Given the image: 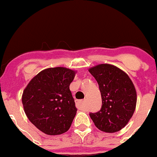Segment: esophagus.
<instances>
[{
    "label": "esophagus",
    "mask_w": 157,
    "mask_h": 157,
    "mask_svg": "<svg viewBox=\"0 0 157 157\" xmlns=\"http://www.w3.org/2000/svg\"><path fill=\"white\" fill-rule=\"evenodd\" d=\"M76 103H77V106L78 109H82L83 108V100H79L76 101Z\"/></svg>",
    "instance_id": "esophagus-1"
}]
</instances>
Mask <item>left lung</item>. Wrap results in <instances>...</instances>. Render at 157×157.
<instances>
[{
	"label": "left lung",
	"instance_id": "1",
	"mask_svg": "<svg viewBox=\"0 0 157 157\" xmlns=\"http://www.w3.org/2000/svg\"><path fill=\"white\" fill-rule=\"evenodd\" d=\"M99 85L102 106L90 117L96 127L106 133L124 128L135 111L136 92L129 76L111 64H99L89 69Z\"/></svg>",
	"mask_w": 157,
	"mask_h": 157
}]
</instances>
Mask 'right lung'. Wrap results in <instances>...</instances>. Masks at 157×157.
Returning <instances> with one entry per match:
<instances>
[{
  "label": "right lung",
  "instance_id": "obj_1",
  "mask_svg": "<svg viewBox=\"0 0 157 157\" xmlns=\"http://www.w3.org/2000/svg\"><path fill=\"white\" fill-rule=\"evenodd\" d=\"M75 71L65 67L48 68L36 74L22 95L24 112L29 121L48 135L67 131L77 113L70 90Z\"/></svg>",
  "mask_w": 157,
  "mask_h": 157
}]
</instances>
